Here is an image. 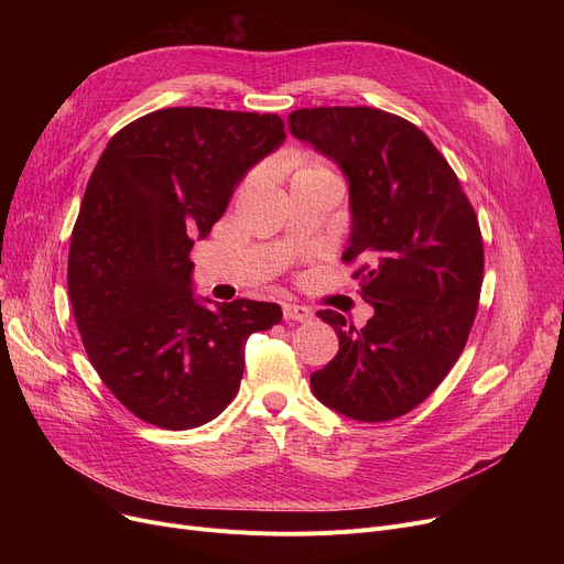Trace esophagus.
Masks as SVG:
<instances>
[{"mask_svg": "<svg viewBox=\"0 0 564 564\" xmlns=\"http://www.w3.org/2000/svg\"><path fill=\"white\" fill-rule=\"evenodd\" d=\"M313 317L311 308L300 304H283V319L285 322H308Z\"/></svg>", "mask_w": 564, "mask_h": 564, "instance_id": "1", "label": "esophagus"}]
</instances>
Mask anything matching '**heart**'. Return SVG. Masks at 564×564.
<instances>
[{
    "label": "heart",
    "instance_id": "b5f03b06",
    "mask_svg": "<svg viewBox=\"0 0 564 564\" xmlns=\"http://www.w3.org/2000/svg\"><path fill=\"white\" fill-rule=\"evenodd\" d=\"M292 166V183H302V181H317V177H329L334 175L329 166H324L317 160H308V158H294L290 162Z\"/></svg>",
    "mask_w": 564,
    "mask_h": 564
}]
</instances>
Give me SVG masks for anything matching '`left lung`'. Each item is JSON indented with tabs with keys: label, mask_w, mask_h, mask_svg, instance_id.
<instances>
[{
	"label": "left lung",
	"mask_w": 564,
	"mask_h": 564,
	"mask_svg": "<svg viewBox=\"0 0 564 564\" xmlns=\"http://www.w3.org/2000/svg\"><path fill=\"white\" fill-rule=\"evenodd\" d=\"M288 123L347 177L343 260H364L354 279L375 308L361 329L336 311L317 313L340 347L311 389L347 419L393 421L438 387L466 345L485 267L478 217L434 143L395 113L315 107Z\"/></svg>",
	"instance_id": "left-lung-1"
}]
</instances>
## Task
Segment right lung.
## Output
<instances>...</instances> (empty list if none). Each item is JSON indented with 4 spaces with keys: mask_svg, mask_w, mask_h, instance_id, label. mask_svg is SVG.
<instances>
[{
    "mask_svg": "<svg viewBox=\"0 0 564 564\" xmlns=\"http://www.w3.org/2000/svg\"><path fill=\"white\" fill-rule=\"evenodd\" d=\"M285 141L276 113L169 107L116 132L82 198L68 292L88 361L141 421L192 430L230 404L251 334L279 304L194 294L196 240Z\"/></svg>",
    "mask_w": 564,
    "mask_h": 564,
    "instance_id": "obj_1",
    "label": "right lung"
}]
</instances>
